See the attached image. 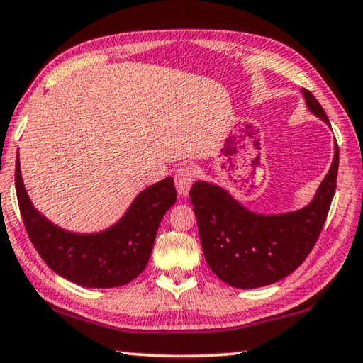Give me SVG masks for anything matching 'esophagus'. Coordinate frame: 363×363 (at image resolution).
<instances>
[{"instance_id": "34e87169", "label": "esophagus", "mask_w": 363, "mask_h": 363, "mask_svg": "<svg viewBox=\"0 0 363 363\" xmlns=\"http://www.w3.org/2000/svg\"><path fill=\"white\" fill-rule=\"evenodd\" d=\"M194 181H195V171L192 168H189V166H182V168L176 171L174 174L176 189L182 197H186L189 191H191Z\"/></svg>"}]
</instances>
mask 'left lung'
I'll return each instance as SVG.
<instances>
[{
	"label": "left lung",
	"instance_id": "1",
	"mask_svg": "<svg viewBox=\"0 0 363 363\" xmlns=\"http://www.w3.org/2000/svg\"><path fill=\"white\" fill-rule=\"evenodd\" d=\"M307 108L330 125L318 100L302 89ZM339 148L312 202L281 215L247 210L216 184L197 181L191 203L197 216L205 260L223 283L238 289L273 284L297 269L312 252L335 197Z\"/></svg>",
	"mask_w": 363,
	"mask_h": 363
}]
</instances>
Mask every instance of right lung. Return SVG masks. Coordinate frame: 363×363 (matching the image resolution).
I'll use <instances>...</instances> for the list:
<instances>
[{"label":"right lung","mask_w":363,"mask_h":363,"mask_svg":"<svg viewBox=\"0 0 363 363\" xmlns=\"http://www.w3.org/2000/svg\"><path fill=\"white\" fill-rule=\"evenodd\" d=\"M16 194L22 221L43 262L84 287H119L145 269L164 213L176 203L172 177L142 191L118 223L105 231L77 234L48 221L28 199L16 158Z\"/></svg>","instance_id":"1"}]
</instances>
